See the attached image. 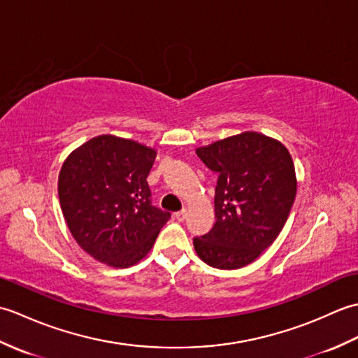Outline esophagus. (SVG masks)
<instances>
[{"label":"esophagus","instance_id":"esophagus-1","mask_svg":"<svg viewBox=\"0 0 358 358\" xmlns=\"http://www.w3.org/2000/svg\"><path fill=\"white\" fill-rule=\"evenodd\" d=\"M175 218H177L178 222H185V220H186V210L175 212Z\"/></svg>","mask_w":358,"mask_h":358}]
</instances>
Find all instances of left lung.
<instances>
[{"instance_id":"obj_1","label":"left lung","mask_w":358,"mask_h":358,"mask_svg":"<svg viewBox=\"0 0 358 358\" xmlns=\"http://www.w3.org/2000/svg\"><path fill=\"white\" fill-rule=\"evenodd\" d=\"M218 173L214 227L194 238L195 252L217 269H240L268 249L283 229L295 200L292 157L280 141L258 132L227 136L196 149Z\"/></svg>"}]
</instances>
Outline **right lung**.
Listing matches in <instances>:
<instances>
[{"label":"right lung","mask_w":358,"mask_h":358,"mask_svg":"<svg viewBox=\"0 0 358 358\" xmlns=\"http://www.w3.org/2000/svg\"><path fill=\"white\" fill-rule=\"evenodd\" d=\"M157 150L134 140L100 135L64 159L59 204L81 249L112 268L148 255L169 212L152 206L148 175Z\"/></svg>","instance_id":"add662e5"}]
</instances>
